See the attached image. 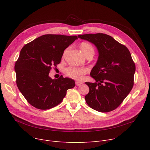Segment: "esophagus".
<instances>
[{
    "label": "esophagus",
    "instance_id": "esophagus-1",
    "mask_svg": "<svg viewBox=\"0 0 150 150\" xmlns=\"http://www.w3.org/2000/svg\"><path fill=\"white\" fill-rule=\"evenodd\" d=\"M75 84H76V86H81L83 84V83L80 82V81H76Z\"/></svg>",
    "mask_w": 150,
    "mask_h": 150
}]
</instances>
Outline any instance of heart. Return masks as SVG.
<instances>
[{
    "mask_svg": "<svg viewBox=\"0 0 150 150\" xmlns=\"http://www.w3.org/2000/svg\"><path fill=\"white\" fill-rule=\"evenodd\" d=\"M80 49L85 57H87L89 54H92L93 56L94 49L93 47L90 44L87 42H81L80 44ZM65 72L68 76L74 78L75 80H80L82 78V76L87 72V69L82 67L71 66L67 68Z\"/></svg>",
    "mask_w": 150,
    "mask_h": 150,
    "instance_id": "heart-1",
    "label": "heart"
}]
</instances>
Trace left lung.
I'll return each mask as SVG.
<instances>
[{"mask_svg": "<svg viewBox=\"0 0 150 150\" xmlns=\"http://www.w3.org/2000/svg\"><path fill=\"white\" fill-rule=\"evenodd\" d=\"M97 47L98 58L91 72L96 83L85 96L89 107L101 112L111 111L127 97L134 85L136 66L127 47L103 33L78 35Z\"/></svg>", "mask_w": 150, "mask_h": 150, "instance_id": "left-lung-1", "label": "left lung"}]
</instances>
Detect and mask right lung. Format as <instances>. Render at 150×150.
I'll return each mask as SVG.
<instances>
[{
    "label": "right lung",
    "instance_id": "1",
    "mask_svg": "<svg viewBox=\"0 0 150 150\" xmlns=\"http://www.w3.org/2000/svg\"><path fill=\"white\" fill-rule=\"evenodd\" d=\"M76 36L45 35L34 39L21 49L14 70L16 84L28 103L39 109H49L59 105L75 81L61 75L52 80V66L59 64L64 50Z\"/></svg>",
    "mask_w": 150,
    "mask_h": 150
}]
</instances>
